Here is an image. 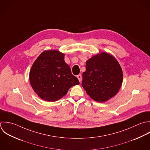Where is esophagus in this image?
I'll return each mask as SVG.
<instances>
[{
  "mask_svg": "<svg viewBox=\"0 0 150 150\" xmlns=\"http://www.w3.org/2000/svg\"><path fill=\"white\" fill-rule=\"evenodd\" d=\"M77 78H78V79L79 81V82H81V81H82V75H81V74H79V75H78L77 76Z\"/></svg>",
  "mask_w": 150,
  "mask_h": 150,
  "instance_id": "34e87169",
  "label": "esophagus"
}]
</instances>
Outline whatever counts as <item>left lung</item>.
<instances>
[{
  "label": "left lung",
  "mask_w": 150,
  "mask_h": 150,
  "mask_svg": "<svg viewBox=\"0 0 150 150\" xmlns=\"http://www.w3.org/2000/svg\"><path fill=\"white\" fill-rule=\"evenodd\" d=\"M82 85L94 100L102 103L115 96L120 90L123 80L122 69L111 54L102 52L86 61L82 74Z\"/></svg>",
  "instance_id": "1"
}]
</instances>
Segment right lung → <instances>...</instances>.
Returning <instances> with one entry per match:
<instances>
[{"mask_svg": "<svg viewBox=\"0 0 150 150\" xmlns=\"http://www.w3.org/2000/svg\"><path fill=\"white\" fill-rule=\"evenodd\" d=\"M65 54L56 50L42 52L33 63L29 74L31 86L42 100L55 102L65 96L72 86L79 85L64 61Z\"/></svg>", "mask_w": 150, "mask_h": 150, "instance_id": "add662e5", "label": "right lung"}]
</instances>
